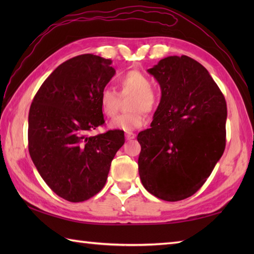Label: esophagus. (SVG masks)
Returning <instances> with one entry per match:
<instances>
[{
  "label": "esophagus",
  "mask_w": 254,
  "mask_h": 254,
  "mask_svg": "<svg viewBox=\"0 0 254 254\" xmlns=\"http://www.w3.org/2000/svg\"><path fill=\"white\" fill-rule=\"evenodd\" d=\"M135 134H134L133 132H126V138L127 139V141H130V139H133L135 138Z\"/></svg>",
  "instance_id": "esophagus-1"
}]
</instances>
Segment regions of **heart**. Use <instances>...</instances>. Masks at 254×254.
<instances>
[{"label":"heart","mask_w":254,"mask_h":254,"mask_svg":"<svg viewBox=\"0 0 254 254\" xmlns=\"http://www.w3.org/2000/svg\"><path fill=\"white\" fill-rule=\"evenodd\" d=\"M119 87L124 93H133L128 104L132 111L123 113L111 121L109 127L115 130L131 132L146 123L144 111H153L157 105V96L152 90L150 79L143 73L132 69L122 74L118 79ZM101 111L108 118H113L118 112V94L115 89L106 87L99 95Z\"/></svg>","instance_id":"1"}]
</instances>
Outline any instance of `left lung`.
Segmentation results:
<instances>
[{"label":"left lung","mask_w":254,"mask_h":254,"mask_svg":"<svg viewBox=\"0 0 254 254\" xmlns=\"http://www.w3.org/2000/svg\"><path fill=\"white\" fill-rule=\"evenodd\" d=\"M159 83L160 102L150 128L138 133V174L144 188L164 201L193 195L223 156L227 107L202 64L167 57L147 69Z\"/></svg>","instance_id":"8db88e82"}]
</instances>
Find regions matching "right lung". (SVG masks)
<instances>
[{"mask_svg":"<svg viewBox=\"0 0 254 254\" xmlns=\"http://www.w3.org/2000/svg\"><path fill=\"white\" fill-rule=\"evenodd\" d=\"M112 61L82 55L53 71L30 106L28 148L42 179L59 196L83 202L105 187L124 132L88 136L105 123L99 95L116 69Z\"/></svg>","mask_w":254,"mask_h":254,"instance_id":"add662e5","label":"right lung"}]
</instances>
